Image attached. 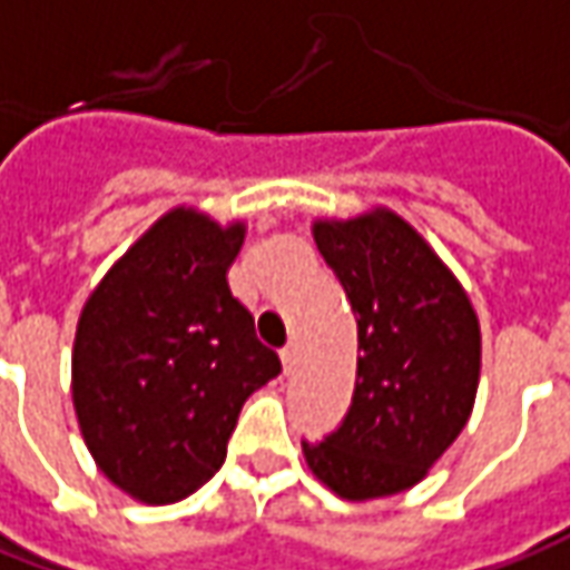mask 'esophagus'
<instances>
[{
    "label": "esophagus",
    "mask_w": 570,
    "mask_h": 570,
    "mask_svg": "<svg viewBox=\"0 0 570 570\" xmlns=\"http://www.w3.org/2000/svg\"><path fill=\"white\" fill-rule=\"evenodd\" d=\"M281 361H284V373L289 376L293 370H296V361H298V348L296 345H286L284 352H281Z\"/></svg>",
    "instance_id": "obj_1"
}]
</instances>
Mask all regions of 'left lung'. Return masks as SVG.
Here are the masks:
<instances>
[{
    "label": "left lung",
    "instance_id": "obj_1",
    "mask_svg": "<svg viewBox=\"0 0 570 570\" xmlns=\"http://www.w3.org/2000/svg\"><path fill=\"white\" fill-rule=\"evenodd\" d=\"M312 234L352 302L357 376L345 423L302 444V456L348 503L395 497L429 475L472 416L479 314L444 258L389 206L314 218Z\"/></svg>",
    "mask_w": 570,
    "mask_h": 570
}]
</instances>
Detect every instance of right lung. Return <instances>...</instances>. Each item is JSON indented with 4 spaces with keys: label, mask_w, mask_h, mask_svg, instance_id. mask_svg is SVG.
I'll return each instance as SVG.
<instances>
[{
    "label": "right lung",
    "mask_w": 570,
    "mask_h": 570,
    "mask_svg": "<svg viewBox=\"0 0 570 570\" xmlns=\"http://www.w3.org/2000/svg\"><path fill=\"white\" fill-rule=\"evenodd\" d=\"M244 218L173 206L110 265L77 321L70 392L95 465L126 497L169 507L225 463L244 401L281 373L230 296Z\"/></svg>",
    "instance_id": "add662e5"
}]
</instances>
